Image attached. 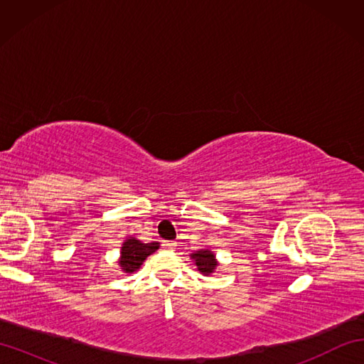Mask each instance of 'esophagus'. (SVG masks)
I'll use <instances>...</instances> for the list:
<instances>
[{
	"label": "esophagus",
	"instance_id": "1",
	"mask_svg": "<svg viewBox=\"0 0 364 364\" xmlns=\"http://www.w3.org/2000/svg\"><path fill=\"white\" fill-rule=\"evenodd\" d=\"M162 245H164V249H170V250L176 249V242L175 241H166Z\"/></svg>",
	"mask_w": 364,
	"mask_h": 364
}]
</instances>
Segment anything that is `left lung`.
<instances>
[{
	"label": "left lung",
	"instance_id": "8db88e82",
	"mask_svg": "<svg viewBox=\"0 0 364 364\" xmlns=\"http://www.w3.org/2000/svg\"><path fill=\"white\" fill-rule=\"evenodd\" d=\"M191 258L196 261L197 269L203 275L213 274L214 269L218 267V259H215V255L208 249H205V250L202 249V250H197L194 253H191Z\"/></svg>",
	"mask_w": 364,
	"mask_h": 364
}]
</instances>
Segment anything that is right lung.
<instances>
[{"label": "right lung", "instance_id": "add662e5", "mask_svg": "<svg viewBox=\"0 0 364 364\" xmlns=\"http://www.w3.org/2000/svg\"><path fill=\"white\" fill-rule=\"evenodd\" d=\"M158 249H159V242L144 244L136 237L127 239L122 245L119 264L123 272L133 274L142 266V262L146 259V257H150V255L153 252H156Z\"/></svg>", "mask_w": 364, "mask_h": 364}]
</instances>
